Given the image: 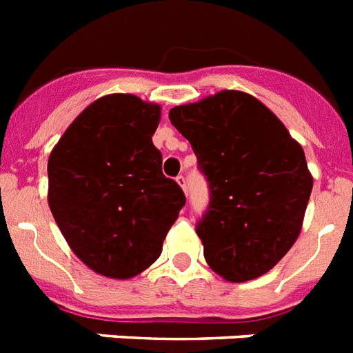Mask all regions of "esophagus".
Masks as SVG:
<instances>
[{
    "mask_svg": "<svg viewBox=\"0 0 353 353\" xmlns=\"http://www.w3.org/2000/svg\"><path fill=\"white\" fill-rule=\"evenodd\" d=\"M176 182H179V185L183 189V191L188 189V182H185V176H183V174H179V176H176Z\"/></svg>",
    "mask_w": 353,
    "mask_h": 353,
    "instance_id": "1",
    "label": "esophagus"
}]
</instances>
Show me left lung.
<instances>
[{
  "label": "left lung",
  "mask_w": 353,
  "mask_h": 353,
  "mask_svg": "<svg viewBox=\"0 0 353 353\" xmlns=\"http://www.w3.org/2000/svg\"><path fill=\"white\" fill-rule=\"evenodd\" d=\"M170 121L189 141L209 182L208 211L196 223L205 261L232 283L260 278L301 232L312 193L305 151L245 92L223 90L174 106Z\"/></svg>",
  "instance_id": "obj_1"
}]
</instances>
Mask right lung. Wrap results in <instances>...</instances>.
<instances>
[{"mask_svg": "<svg viewBox=\"0 0 353 353\" xmlns=\"http://www.w3.org/2000/svg\"><path fill=\"white\" fill-rule=\"evenodd\" d=\"M160 106L130 93L90 104L48 159V205L70 249L113 279L141 274L185 205L151 137Z\"/></svg>", "mask_w": 353, "mask_h": 353, "instance_id": "right-lung-1", "label": "right lung"}]
</instances>
